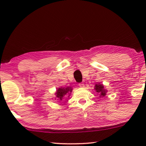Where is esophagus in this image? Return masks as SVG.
Wrapping results in <instances>:
<instances>
[{"label": "esophagus", "mask_w": 146, "mask_h": 146, "mask_svg": "<svg viewBox=\"0 0 146 146\" xmlns=\"http://www.w3.org/2000/svg\"><path fill=\"white\" fill-rule=\"evenodd\" d=\"M78 86L80 88H84V84L83 83H80V84H78Z\"/></svg>", "instance_id": "esophagus-1"}]
</instances>
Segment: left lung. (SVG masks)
<instances>
[{
  "mask_svg": "<svg viewBox=\"0 0 146 146\" xmlns=\"http://www.w3.org/2000/svg\"><path fill=\"white\" fill-rule=\"evenodd\" d=\"M95 89L96 91H97V93H99V97H105L107 91L105 90L104 88V86L102 84H96Z\"/></svg>",
  "mask_w": 146,
  "mask_h": 146,
  "instance_id": "8db88e82",
  "label": "left lung"
}]
</instances>
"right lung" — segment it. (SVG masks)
<instances>
[{
    "label": "right lung",
    "instance_id": "obj_1",
    "mask_svg": "<svg viewBox=\"0 0 146 146\" xmlns=\"http://www.w3.org/2000/svg\"><path fill=\"white\" fill-rule=\"evenodd\" d=\"M71 91H72V89L71 87H67V88H58L57 90H56V97L58 98L57 100H62L64 98L66 97V95H67L69 93L70 95ZM69 97V96H68Z\"/></svg>",
    "mask_w": 146,
    "mask_h": 146
}]
</instances>
